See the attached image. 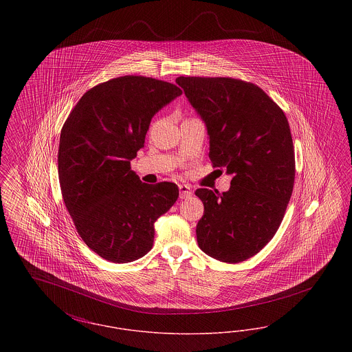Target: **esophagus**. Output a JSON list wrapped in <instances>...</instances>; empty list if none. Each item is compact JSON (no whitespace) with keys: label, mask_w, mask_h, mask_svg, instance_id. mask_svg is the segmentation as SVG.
Instances as JSON below:
<instances>
[{"label":"esophagus","mask_w":352,"mask_h":352,"mask_svg":"<svg viewBox=\"0 0 352 352\" xmlns=\"http://www.w3.org/2000/svg\"><path fill=\"white\" fill-rule=\"evenodd\" d=\"M179 195H181V198H182V199L190 198V197L192 195V190H191V187H190V186H187V184H179Z\"/></svg>","instance_id":"34e87169"}]
</instances>
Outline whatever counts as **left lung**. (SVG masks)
<instances>
[{"mask_svg":"<svg viewBox=\"0 0 352 352\" xmlns=\"http://www.w3.org/2000/svg\"><path fill=\"white\" fill-rule=\"evenodd\" d=\"M177 83L206 122L212 166L234 177L226 192L195 191L204 206L198 245L219 261H244L273 239L293 192L296 158L287 118L251 82L179 76Z\"/></svg>","mask_w":352,"mask_h":352,"instance_id":"left-lung-1","label":"left lung"}]
</instances>
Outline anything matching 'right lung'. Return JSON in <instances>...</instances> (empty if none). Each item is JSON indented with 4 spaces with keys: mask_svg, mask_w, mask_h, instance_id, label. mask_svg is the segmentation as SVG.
<instances>
[{
    "mask_svg": "<svg viewBox=\"0 0 352 352\" xmlns=\"http://www.w3.org/2000/svg\"><path fill=\"white\" fill-rule=\"evenodd\" d=\"M182 95L175 84L126 75L88 89L60 131L62 197L84 243L112 263L151 251L154 221L179 195L171 182L142 184L131 161L144 148L151 118Z\"/></svg>",
    "mask_w": 352,
    "mask_h": 352,
    "instance_id": "1",
    "label": "right lung"
}]
</instances>
